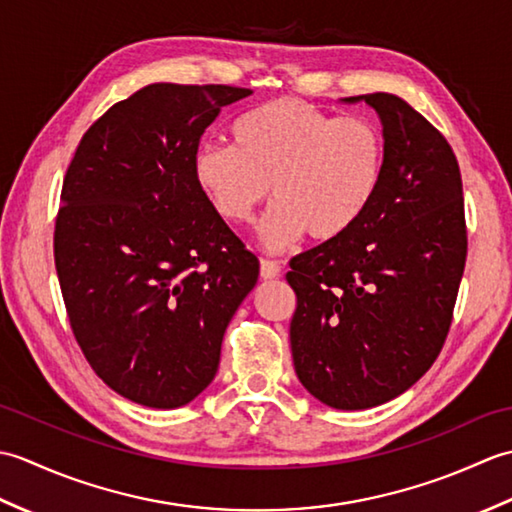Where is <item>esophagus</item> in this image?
Listing matches in <instances>:
<instances>
[{
  "mask_svg": "<svg viewBox=\"0 0 512 512\" xmlns=\"http://www.w3.org/2000/svg\"><path fill=\"white\" fill-rule=\"evenodd\" d=\"M259 275H262V279H277L281 275V266L277 262H273V259H262Z\"/></svg>",
  "mask_w": 512,
  "mask_h": 512,
  "instance_id": "34e87169",
  "label": "esophagus"
}]
</instances>
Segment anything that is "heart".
<instances>
[{
	"label": "heart",
	"mask_w": 512,
	"mask_h": 512,
	"mask_svg": "<svg viewBox=\"0 0 512 512\" xmlns=\"http://www.w3.org/2000/svg\"><path fill=\"white\" fill-rule=\"evenodd\" d=\"M233 145L204 143L193 178L222 220H253L270 189L259 239L284 250L303 235L332 242L363 220L385 178V134L374 118L334 116L303 101L255 107L231 127Z\"/></svg>",
	"instance_id": "heart-1"
}]
</instances>
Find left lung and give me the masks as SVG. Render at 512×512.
Here are the masks:
<instances>
[{"instance_id": "8db88e82", "label": "left lung", "mask_w": 512, "mask_h": 512, "mask_svg": "<svg viewBox=\"0 0 512 512\" xmlns=\"http://www.w3.org/2000/svg\"><path fill=\"white\" fill-rule=\"evenodd\" d=\"M383 125L385 178L352 231L290 262L295 372L323 405L398 398L447 339L466 262L460 167L451 145L396 94L350 96Z\"/></svg>"}]
</instances>
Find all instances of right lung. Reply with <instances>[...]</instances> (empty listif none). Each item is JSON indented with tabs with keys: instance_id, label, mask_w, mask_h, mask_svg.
Returning a JSON list of instances; mask_svg holds the SVG:
<instances>
[{
	"instance_id": "right-lung-1",
	"label": "right lung",
	"mask_w": 512,
	"mask_h": 512,
	"mask_svg": "<svg viewBox=\"0 0 512 512\" xmlns=\"http://www.w3.org/2000/svg\"><path fill=\"white\" fill-rule=\"evenodd\" d=\"M231 85L151 83L107 110L63 180L54 264L72 332L116 394L151 409L211 385L257 257L200 191L193 154Z\"/></svg>"
}]
</instances>
